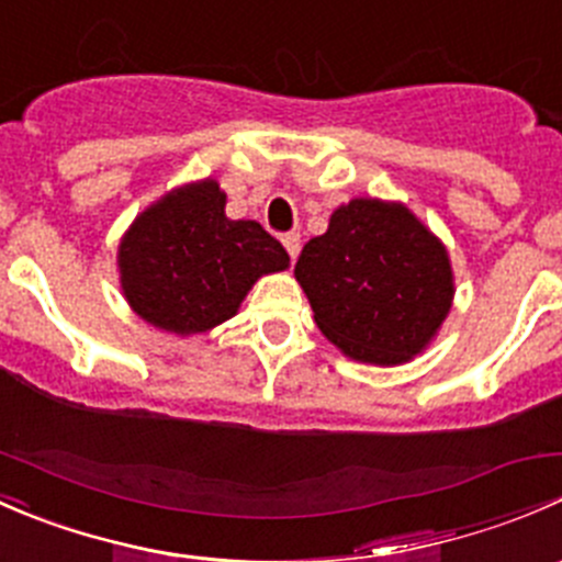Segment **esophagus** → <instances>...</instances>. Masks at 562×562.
Segmentation results:
<instances>
[{"instance_id": "34e87169", "label": "esophagus", "mask_w": 562, "mask_h": 562, "mask_svg": "<svg viewBox=\"0 0 562 562\" xmlns=\"http://www.w3.org/2000/svg\"><path fill=\"white\" fill-rule=\"evenodd\" d=\"M282 245H285L288 255H291V260H296L299 247H302V236H299V234H285V236H282Z\"/></svg>"}]
</instances>
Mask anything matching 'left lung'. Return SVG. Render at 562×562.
I'll use <instances>...</instances> for the list:
<instances>
[{"instance_id": "left-lung-1", "label": "left lung", "mask_w": 562, "mask_h": 562, "mask_svg": "<svg viewBox=\"0 0 562 562\" xmlns=\"http://www.w3.org/2000/svg\"><path fill=\"white\" fill-rule=\"evenodd\" d=\"M296 282L317 328L348 359L396 367L432 345L454 304L443 241L400 201L353 198L304 245Z\"/></svg>"}]
</instances>
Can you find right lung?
Wrapping results in <instances>:
<instances>
[{
  "mask_svg": "<svg viewBox=\"0 0 562 562\" xmlns=\"http://www.w3.org/2000/svg\"><path fill=\"white\" fill-rule=\"evenodd\" d=\"M217 179L184 181L144 209L119 239L116 269L130 310L176 337L212 331L239 313L255 282L291 266L255 220H231Z\"/></svg>",
  "mask_w": 562,
  "mask_h": 562,
  "instance_id": "right-lung-1",
  "label": "right lung"
}]
</instances>
